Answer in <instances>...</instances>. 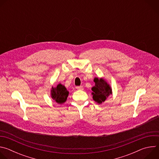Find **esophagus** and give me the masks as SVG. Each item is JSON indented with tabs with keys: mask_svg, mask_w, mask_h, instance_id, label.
Masks as SVG:
<instances>
[{
	"mask_svg": "<svg viewBox=\"0 0 159 159\" xmlns=\"http://www.w3.org/2000/svg\"><path fill=\"white\" fill-rule=\"evenodd\" d=\"M76 89L77 90H83L84 87L82 86H78V87H76Z\"/></svg>",
	"mask_w": 159,
	"mask_h": 159,
	"instance_id": "obj_1",
	"label": "esophagus"
}]
</instances>
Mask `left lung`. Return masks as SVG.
Returning a JSON list of instances; mask_svg holds the SVG:
<instances>
[{
  "label": "left lung",
  "mask_w": 159,
  "mask_h": 159,
  "mask_svg": "<svg viewBox=\"0 0 159 159\" xmlns=\"http://www.w3.org/2000/svg\"><path fill=\"white\" fill-rule=\"evenodd\" d=\"M95 85L92 87V95L93 100L101 104L112 94V88L107 82L103 78L95 77L94 79Z\"/></svg>",
  "instance_id": "obj_1"
}]
</instances>
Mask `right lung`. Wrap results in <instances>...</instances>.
I'll use <instances>...</instances> for the list:
<instances>
[{
  "mask_svg": "<svg viewBox=\"0 0 159 159\" xmlns=\"http://www.w3.org/2000/svg\"><path fill=\"white\" fill-rule=\"evenodd\" d=\"M69 94V92L66 90L65 85L61 84H58L56 87L52 86L50 90L51 98L60 104L66 102Z\"/></svg>",
  "mask_w": 159,
  "mask_h": 159,
  "instance_id": "obj_1",
  "label": "right lung"
}]
</instances>
